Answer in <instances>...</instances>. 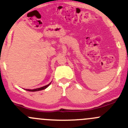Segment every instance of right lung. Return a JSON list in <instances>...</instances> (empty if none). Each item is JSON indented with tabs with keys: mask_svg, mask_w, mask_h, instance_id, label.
Wrapping results in <instances>:
<instances>
[{
	"mask_svg": "<svg viewBox=\"0 0 128 128\" xmlns=\"http://www.w3.org/2000/svg\"><path fill=\"white\" fill-rule=\"evenodd\" d=\"M50 84H51V83L47 85V86H44V87H41V88L33 89V90H30V89H25V90H28V91H30V92H36V91H40V90H44V89L48 87L49 86H50Z\"/></svg>",
	"mask_w": 128,
	"mask_h": 128,
	"instance_id": "add662e5",
	"label": "right lung"
}]
</instances>
